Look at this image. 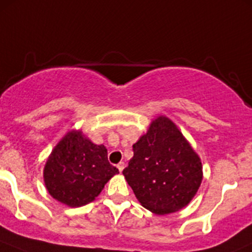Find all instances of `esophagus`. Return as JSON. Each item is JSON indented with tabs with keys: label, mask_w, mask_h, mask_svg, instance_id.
<instances>
[{
	"label": "esophagus",
	"mask_w": 252,
	"mask_h": 252,
	"mask_svg": "<svg viewBox=\"0 0 252 252\" xmlns=\"http://www.w3.org/2000/svg\"><path fill=\"white\" fill-rule=\"evenodd\" d=\"M124 167H126V163L124 162H119L118 164H117V168L119 169V172H122L124 169Z\"/></svg>",
	"instance_id": "34e87169"
}]
</instances>
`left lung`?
<instances>
[{"mask_svg":"<svg viewBox=\"0 0 252 252\" xmlns=\"http://www.w3.org/2000/svg\"><path fill=\"white\" fill-rule=\"evenodd\" d=\"M123 175L141 206L169 215L189 205L202 182V163L173 121L158 116L133 145Z\"/></svg>","mask_w":252,"mask_h":252,"instance_id":"obj_1","label":"left lung"}]
</instances>
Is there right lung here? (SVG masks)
I'll return each mask as SVG.
<instances>
[{
	"label": "right lung",
	"mask_w": 252,
	"mask_h": 252,
	"mask_svg": "<svg viewBox=\"0 0 252 252\" xmlns=\"http://www.w3.org/2000/svg\"><path fill=\"white\" fill-rule=\"evenodd\" d=\"M118 169L110 164L105 145H96L72 129L56 145L44 167L48 194L57 201L80 207L100 195Z\"/></svg>",
	"instance_id": "1"
}]
</instances>
